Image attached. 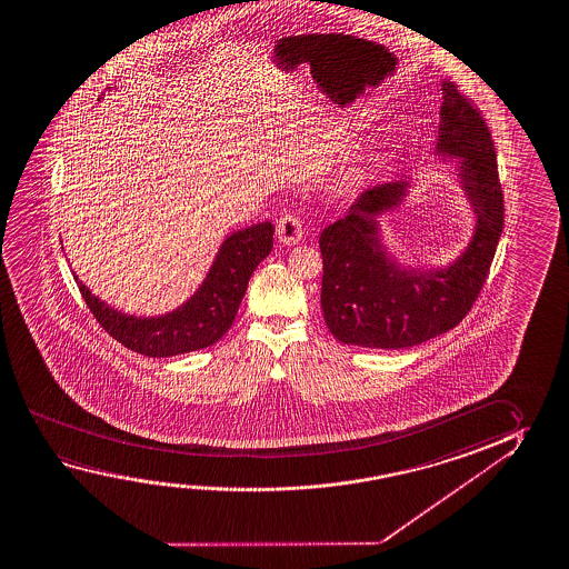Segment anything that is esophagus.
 <instances>
[{
	"label": "esophagus",
	"instance_id": "obj_1",
	"mask_svg": "<svg viewBox=\"0 0 569 569\" xmlns=\"http://www.w3.org/2000/svg\"><path fill=\"white\" fill-rule=\"evenodd\" d=\"M278 238L286 246H293L303 238V224L296 214L281 216L278 222Z\"/></svg>",
	"mask_w": 569,
	"mask_h": 569
}]
</instances>
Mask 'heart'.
<instances>
[{
  "mask_svg": "<svg viewBox=\"0 0 569 569\" xmlns=\"http://www.w3.org/2000/svg\"><path fill=\"white\" fill-rule=\"evenodd\" d=\"M365 160H367V149H365L363 144H359V147H355L349 152H345V157L339 162L337 170H339L341 177H353L357 170H361Z\"/></svg>",
  "mask_w": 569,
  "mask_h": 569,
  "instance_id": "heart-1",
  "label": "heart"
}]
</instances>
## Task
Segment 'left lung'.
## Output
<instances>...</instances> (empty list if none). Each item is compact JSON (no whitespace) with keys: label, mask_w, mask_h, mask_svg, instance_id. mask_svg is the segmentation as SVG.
<instances>
[{"label":"left lung","mask_w":569,"mask_h":569,"mask_svg":"<svg viewBox=\"0 0 569 569\" xmlns=\"http://www.w3.org/2000/svg\"><path fill=\"white\" fill-rule=\"evenodd\" d=\"M437 152L462 159L458 177L475 206V238L448 268H401L382 248L377 216L401 204L405 184L385 182L357 196L319 238L321 309L341 343L405 349L429 341L457 327L485 288L503 228L502 184L482 112L452 81H442Z\"/></svg>","instance_id":"1"}]
</instances>
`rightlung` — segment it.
Returning a JSON list of instances; mask_svg holds the SVG:
<instances>
[{
  "mask_svg": "<svg viewBox=\"0 0 569 569\" xmlns=\"http://www.w3.org/2000/svg\"><path fill=\"white\" fill-rule=\"evenodd\" d=\"M273 248V224L261 222L226 238L202 286L160 317L121 313L94 298L76 276L87 308L104 331L134 353L172 357L214 345L232 327L253 270Z\"/></svg>",
  "mask_w": 569,
  "mask_h": 569,
  "instance_id": "add662e5",
  "label": "right lung"
}]
</instances>
